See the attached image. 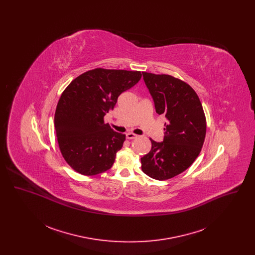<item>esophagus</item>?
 I'll use <instances>...</instances> for the list:
<instances>
[{
  "label": "esophagus",
  "mask_w": 255,
  "mask_h": 255,
  "mask_svg": "<svg viewBox=\"0 0 255 255\" xmlns=\"http://www.w3.org/2000/svg\"><path fill=\"white\" fill-rule=\"evenodd\" d=\"M138 135L137 134H134L133 133H126V137L128 138V139H133V138H136Z\"/></svg>",
  "instance_id": "34e87169"
}]
</instances>
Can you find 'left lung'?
Instances as JSON below:
<instances>
[{
	"instance_id": "obj_1",
	"label": "left lung",
	"mask_w": 255,
	"mask_h": 255,
	"mask_svg": "<svg viewBox=\"0 0 255 255\" xmlns=\"http://www.w3.org/2000/svg\"><path fill=\"white\" fill-rule=\"evenodd\" d=\"M158 115L167 119L163 141L151 139L152 148L140 158L149 177L164 181L187 169L199 156L205 141L206 122L194 90L168 74L142 73Z\"/></svg>"
}]
</instances>
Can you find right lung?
<instances>
[{
    "mask_svg": "<svg viewBox=\"0 0 255 255\" xmlns=\"http://www.w3.org/2000/svg\"><path fill=\"white\" fill-rule=\"evenodd\" d=\"M140 78L136 71L98 68L77 76L65 89L54 126L62 156L73 169L94 176L113 166L125 134L111 129L104 117Z\"/></svg>",
    "mask_w": 255,
    "mask_h": 255,
    "instance_id": "add662e5",
    "label": "right lung"
}]
</instances>
